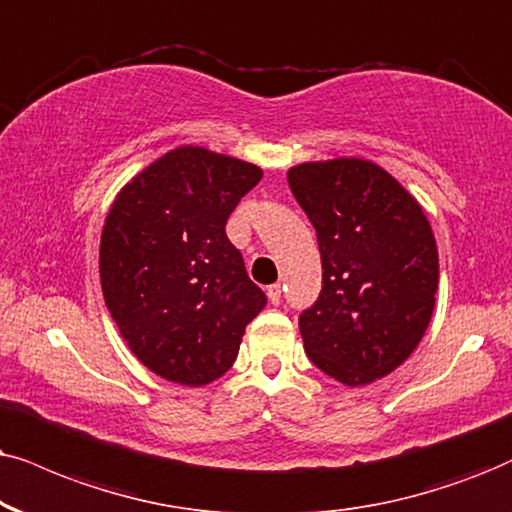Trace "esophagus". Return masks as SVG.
<instances>
[{
  "instance_id": "esophagus-1",
  "label": "esophagus",
  "mask_w": 512,
  "mask_h": 512,
  "mask_svg": "<svg viewBox=\"0 0 512 512\" xmlns=\"http://www.w3.org/2000/svg\"><path fill=\"white\" fill-rule=\"evenodd\" d=\"M267 297L271 304L281 302V283H274V286H267Z\"/></svg>"
}]
</instances>
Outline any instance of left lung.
I'll use <instances>...</instances> for the list:
<instances>
[{"mask_svg": "<svg viewBox=\"0 0 512 512\" xmlns=\"http://www.w3.org/2000/svg\"><path fill=\"white\" fill-rule=\"evenodd\" d=\"M290 191L316 229L323 288L300 316L304 352L347 387L411 357L435 312L439 257L423 208L364 158L300 163Z\"/></svg>", "mask_w": 512, "mask_h": 512, "instance_id": "left-lung-1", "label": "left lung"}]
</instances>
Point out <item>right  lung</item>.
Listing matches in <instances>:
<instances>
[{"label":"right lung","mask_w":512,"mask_h":512,"mask_svg":"<svg viewBox=\"0 0 512 512\" xmlns=\"http://www.w3.org/2000/svg\"><path fill=\"white\" fill-rule=\"evenodd\" d=\"M260 179L257 165L184 144L134 174L108 210L103 300L134 357L170 383L222 378L267 304L224 231Z\"/></svg>","instance_id":"right-lung-1"}]
</instances>
